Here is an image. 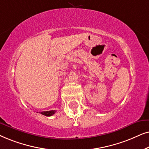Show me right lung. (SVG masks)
Wrapping results in <instances>:
<instances>
[{"label":"right lung","mask_w":149,"mask_h":149,"mask_svg":"<svg viewBox=\"0 0 149 149\" xmlns=\"http://www.w3.org/2000/svg\"><path fill=\"white\" fill-rule=\"evenodd\" d=\"M56 111L55 110H50V111H43V112H41L40 113L41 114L45 115L46 116H52L53 114H55Z\"/></svg>","instance_id":"obj_1"}]
</instances>
